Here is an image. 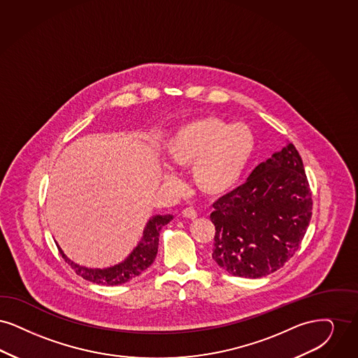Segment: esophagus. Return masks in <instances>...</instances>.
<instances>
[{
    "label": "esophagus",
    "instance_id": "obj_1",
    "mask_svg": "<svg viewBox=\"0 0 358 358\" xmlns=\"http://www.w3.org/2000/svg\"><path fill=\"white\" fill-rule=\"evenodd\" d=\"M182 217H183V218L189 219V220H194V219H196L198 214H196L195 210H192V208H185V210L182 211Z\"/></svg>",
    "mask_w": 358,
    "mask_h": 358
}]
</instances>
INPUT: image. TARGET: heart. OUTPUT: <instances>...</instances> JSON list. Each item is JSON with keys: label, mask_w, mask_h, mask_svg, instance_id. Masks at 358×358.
I'll return each mask as SVG.
<instances>
[{"label": "heart", "mask_w": 358, "mask_h": 358, "mask_svg": "<svg viewBox=\"0 0 358 358\" xmlns=\"http://www.w3.org/2000/svg\"><path fill=\"white\" fill-rule=\"evenodd\" d=\"M255 148V135L245 123L231 124L207 116L180 127L166 143L170 164L192 169L196 188L208 198L230 192Z\"/></svg>", "instance_id": "1"}]
</instances>
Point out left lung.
Masks as SVG:
<instances>
[{
	"instance_id": "left-lung-1",
	"label": "left lung",
	"mask_w": 358,
	"mask_h": 358,
	"mask_svg": "<svg viewBox=\"0 0 358 358\" xmlns=\"http://www.w3.org/2000/svg\"><path fill=\"white\" fill-rule=\"evenodd\" d=\"M213 259L235 277L261 278L277 271L299 248L313 199L294 144L258 164L246 183L213 204Z\"/></svg>"
}]
</instances>
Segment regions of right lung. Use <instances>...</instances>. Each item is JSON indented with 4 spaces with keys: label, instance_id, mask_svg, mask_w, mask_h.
I'll return each instance as SVG.
<instances>
[{
    "label": "right lung",
    "instance_id": "right-lung-1",
    "mask_svg": "<svg viewBox=\"0 0 358 358\" xmlns=\"http://www.w3.org/2000/svg\"><path fill=\"white\" fill-rule=\"evenodd\" d=\"M171 219L172 215H155L150 219L138 248L131 252V255L125 259L124 262L108 268H88V267L80 266L72 262L69 258H66V255L62 252V250L59 246L57 249L60 251L64 261L84 280L94 282L97 285H107V286L122 285L140 275L155 261L157 246H159V233L167 223L171 222Z\"/></svg>",
    "mask_w": 358,
    "mask_h": 358
}]
</instances>
